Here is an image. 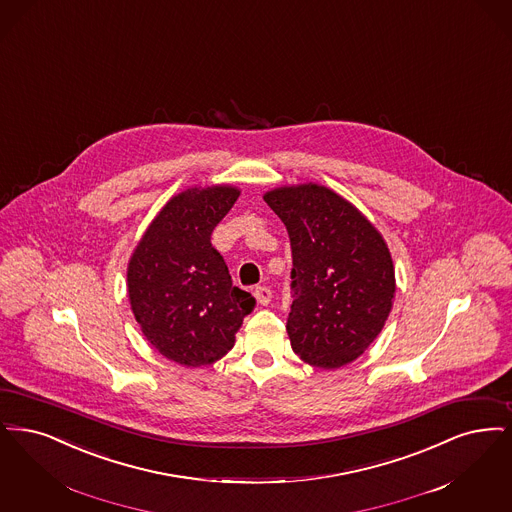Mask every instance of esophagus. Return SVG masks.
<instances>
[{
    "instance_id": "34e87169",
    "label": "esophagus",
    "mask_w": 512,
    "mask_h": 512,
    "mask_svg": "<svg viewBox=\"0 0 512 512\" xmlns=\"http://www.w3.org/2000/svg\"><path fill=\"white\" fill-rule=\"evenodd\" d=\"M254 298H256V302L260 306H267L271 302V290L267 289V287H258V289L254 290Z\"/></svg>"
}]
</instances>
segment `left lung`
<instances>
[{"label":"left lung","mask_w":512,"mask_h":512,"mask_svg":"<svg viewBox=\"0 0 512 512\" xmlns=\"http://www.w3.org/2000/svg\"><path fill=\"white\" fill-rule=\"evenodd\" d=\"M264 200L289 231L294 354L319 369L356 361L394 306L396 271L384 237L350 200L319 183L275 187Z\"/></svg>","instance_id":"1"}]
</instances>
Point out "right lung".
I'll use <instances>...</instances> for the list:
<instances>
[{"label": "right lung", "mask_w": 512, "mask_h": 512, "mask_svg": "<svg viewBox=\"0 0 512 512\" xmlns=\"http://www.w3.org/2000/svg\"><path fill=\"white\" fill-rule=\"evenodd\" d=\"M241 189L189 187L168 200L128 262V298L143 336L158 354L185 367L212 365L233 346L250 292L233 287L210 237Z\"/></svg>", "instance_id": "add662e5"}]
</instances>
